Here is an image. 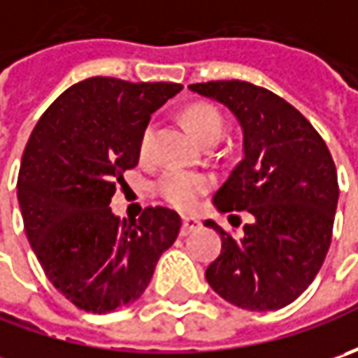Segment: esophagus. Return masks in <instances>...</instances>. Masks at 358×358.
<instances>
[{
    "label": "esophagus",
    "mask_w": 358,
    "mask_h": 358,
    "mask_svg": "<svg viewBox=\"0 0 358 358\" xmlns=\"http://www.w3.org/2000/svg\"><path fill=\"white\" fill-rule=\"evenodd\" d=\"M199 221L195 219V217H183V227H181V233L183 235H189L191 231H195V229H199Z\"/></svg>",
    "instance_id": "34e87169"
}]
</instances>
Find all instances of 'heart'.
Returning a JSON list of instances; mask_svg holds the SVG:
<instances>
[{"label":"heart","mask_w":358,"mask_h":358,"mask_svg":"<svg viewBox=\"0 0 358 358\" xmlns=\"http://www.w3.org/2000/svg\"><path fill=\"white\" fill-rule=\"evenodd\" d=\"M187 121L191 125V129L195 133V137L203 141L209 135H223V119L215 111L213 107L207 105H197L193 109H189L187 113ZM153 137H155V129L149 125L141 135V157H149L153 151ZM211 189V179L195 171H187V169H179V167H169L159 175L157 179V191L159 195L165 201H169L175 207H193L201 195H205Z\"/></svg>","instance_id":"1"}]
</instances>
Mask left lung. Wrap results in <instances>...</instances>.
Returning <instances> with one entry per match:
<instances>
[{"label":"left lung","instance_id":"1","mask_svg":"<svg viewBox=\"0 0 358 358\" xmlns=\"http://www.w3.org/2000/svg\"><path fill=\"white\" fill-rule=\"evenodd\" d=\"M189 90L225 105L243 133V159L213 205L253 217L239 239L205 221L221 235V255L205 279L239 309H282L313 282L331 245L338 201L333 157L309 121L271 91L239 79Z\"/></svg>","mask_w":358,"mask_h":358}]
</instances>
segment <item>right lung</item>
Segmentation results:
<instances>
[{"label":"right lung","instance_id":"obj_1","mask_svg":"<svg viewBox=\"0 0 358 358\" xmlns=\"http://www.w3.org/2000/svg\"><path fill=\"white\" fill-rule=\"evenodd\" d=\"M181 90L90 77L49 105L25 145L17 177L25 235L49 281L79 309L103 315L135 303L179 235L171 209L119 219L109 203L139 163L151 115Z\"/></svg>","mask_w":358,"mask_h":358}]
</instances>
